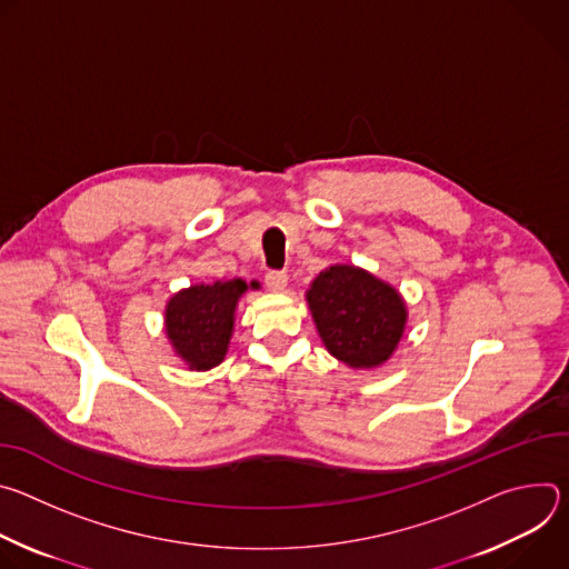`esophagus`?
I'll list each match as a JSON object with an SVG mask.
<instances>
[{
    "instance_id": "1",
    "label": "esophagus",
    "mask_w": 569,
    "mask_h": 569,
    "mask_svg": "<svg viewBox=\"0 0 569 569\" xmlns=\"http://www.w3.org/2000/svg\"><path fill=\"white\" fill-rule=\"evenodd\" d=\"M266 283H268L270 290L281 292L288 283V274L283 270H270V272H266Z\"/></svg>"
}]
</instances>
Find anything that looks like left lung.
<instances>
[{"label": "left lung", "instance_id": "8db88e82", "mask_svg": "<svg viewBox=\"0 0 569 569\" xmlns=\"http://www.w3.org/2000/svg\"><path fill=\"white\" fill-rule=\"evenodd\" d=\"M306 299L321 342L331 356L356 369L382 365L393 353L408 319L391 286L353 266H331L319 272Z\"/></svg>", "mask_w": 569, "mask_h": 569}]
</instances>
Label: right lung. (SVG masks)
Masks as SVG:
<instances>
[{"label": "right lung", "instance_id": "1", "mask_svg": "<svg viewBox=\"0 0 569 569\" xmlns=\"http://www.w3.org/2000/svg\"><path fill=\"white\" fill-rule=\"evenodd\" d=\"M252 288L259 283L252 281ZM248 290L242 279L191 286L167 306V333L176 353L196 371L222 362L233 329L238 297Z\"/></svg>", "mask_w": 569, "mask_h": 569}]
</instances>
